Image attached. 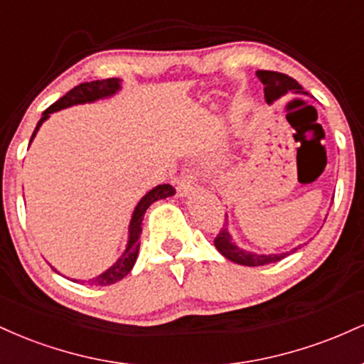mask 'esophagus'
<instances>
[{
	"mask_svg": "<svg viewBox=\"0 0 364 364\" xmlns=\"http://www.w3.org/2000/svg\"><path fill=\"white\" fill-rule=\"evenodd\" d=\"M196 186H198V179H196V176L193 173H183L181 176L178 178V193L181 196H186L190 193H193V191L196 190Z\"/></svg>",
	"mask_w": 364,
	"mask_h": 364,
	"instance_id": "1",
	"label": "esophagus"
}]
</instances>
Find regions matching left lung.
Segmentation results:
<instances>
[{
  "label": "left lung",
  "mask_w": 364,
  "mask_h": 364,
  "mask_svg": "<svg viewBox=\"0 0 364 364\" xmlns=\"http://www.w3.org/2000/svg\"><path fill=\"white\" fill-rule=\"evenodd\" d=\"M257 77L260 78V82L263 83V94H265V101L269 104L277 101L279 97L286 95L287 92H298V94L299 92H303V87L299 85L294 78L286 73L270 72V70H258ZM214 245L215 248L219 250L225 258H228V260L240 263V265H246V267H258V265H267V263L279 262L282 260V258H286L287 255L294 253L296 250L303 246L299 245L298 248L291 250V252L277 253V255H257L252 252H245V250L237 248V246L232 243L231 236H229L228 229L225 228L220 229L219 235L214 237Z\"/></svg>",
  "instance_id": "8db88e82"
}]
</instances>
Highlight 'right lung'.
Returning a JSON list of instances; mask_svg holds the SVG:
<instances>
[{
  "instance_id": "right-lung-1",
  "label": "right lung",
  "mask_w": 364,
  "mask_h": 364,
  "mask_svg": "<svg viewBox=\"0 0 364 364\" xmlns=\"http://www.w3.org/2000/svg\"><path fill=\"white\" fill-rule=\"evenodd\" d=\"M118 89H119V78H106V80L85 82V83H80V85L73 87L72 90L66 92L61 99H58L53 106H49L48 109L43 112V118H41L39 123H37L34 133H32L31 136V141L36 136L37 129H39L41 124L49 118L51 112L60 111L63 107L73 106V104L97 101V99L112 95ZM174 193H176V190H174L171 185H159L154 188V190H150L149 193L140 200V203L136 205L135 212H133L132 223H129V240H128V246L127 250H124V253L121 255L119 260L116 262L111 269H107L106 272L99 275V277L87 281V284H90V286H109V284L118 282L124 277V275L129 274V270H132L133 265H135L136 257H139V248H140L139 237L141 235V220H144L145 210H147L154 202H157V200L166 198V196H171Z\"/></svg>"
}]
</instances>
